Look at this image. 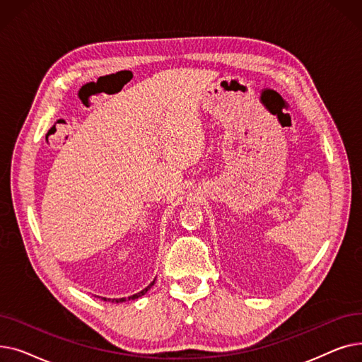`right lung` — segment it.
<instances>
[{
    "label": "right lung",
    "mask_w": 362,
    "mask_h": 362,
    "mask_svg": "<svg viewBox=\"0 0 362 362\" xmlns=\"http://www.w3.org/2000/svg\"><path fill=\"white\" fill-rule=\"evenodd\" d=\"M156 283V279L152 280L148 286L144 289V291H141V292H138V293H135V295H132V296H129V298H119V299H107V298H103L104 300H111V302H117V303H120V302H124V300H132V299H138V298H141L142 295H145L151 288H152V284Z\"/></svg>",
    "instance_id": "obj_1"
}]
</instances>
